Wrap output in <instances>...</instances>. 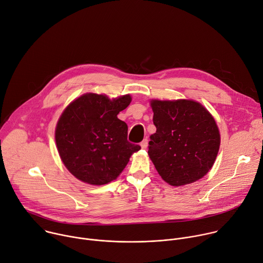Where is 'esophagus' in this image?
Returning <instances> with one entry per match:
<instances>
[{
  "instance_id": "esophagus-1",
  "label": "esophagus",
  "mask_w": 263,
  "mask_h": 263,
  "mask_svg": "<svg viewBox=\"0 0 263 263\" xmlns=\"http://www.w3.org/2000/svg\"><path fill=\"white\" fill-rule=\"evenodd\" d=\"M140 145H141V147H142L143 149H146L147 146H148V140H147V139H144V140L140 143Z\"/></svg>"
}]
</instances>
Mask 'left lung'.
Instances as JSON below:
<instances>
[{
  "mask_svg": "<svg viewBox=\"0 0 263 263\" xmlns=\"http://www.w3.org/2000/svg\"><path fill=\"white\" fill-rule=\"evenodd\" d=\"M154 124L148 156L171 186L191 184L206 176L219 151L220 135L212 115L193 100H152Z\"/></svg>",
  "mask_w": 263,
  "mask_h": 263,
  "instance_id": "8db88e82",
  "label": "left lung"
}]
</instances>
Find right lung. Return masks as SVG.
Here are the masks:
<instances>
[{
  "label": "right lung",
  "instance_id": "right-lung-1",
  "mask_svg": "<svg viewBox=\"0 0 263 263\" xmlns=\"http://www.w3.org/2000/svg\"><path fill=\"white\" fill-rule=\"evenodd\" d=\"M130 101L129 95L110 100L86 93L66 107L55 141L63 163L76 179L90 185L107 184L140 151L139 145L127 141V124L117 117Z\"/></svg>",
  "mask_w": 263,
  "mask_h": 263
}]
</instances>
